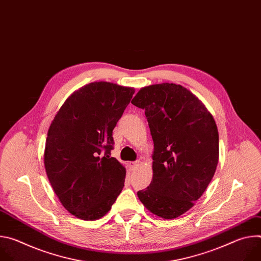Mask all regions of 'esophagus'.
<instances>
[{"mask_svg":"<svg viewBox=\"0 0 261 261\" xmlns=\"http://www.w3.org/2000/svg\"><path fill=\"white\" fill-rule=\"evenodd\" d=\"M140 165V162L139 161H135V162H130V166L132 168H137L138 166Z\"/></svg>","mask_w":261,"mask_h":261,"instance_id":"34e87169","label":"esophagus"}]
</instances>
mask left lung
<instances>
[{"instance_id":"1","label":"left lung","mask_w":261,"mask_h":261,"mask_svg":"<svg viewBox=\"0 0 261 261\" xmlns=\"http://www.w3.org/2000/svg\"><path fill=\"white\" fill-rule=\"evenodd\" d=\"M131 103L144 109L154 141L153 178L137 192L158 217L174 219L194 206L219 161V134L205 105L175 84L141 88Z\"/></svg>"}]
</instances>
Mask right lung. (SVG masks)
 Returning <instances> with one entry per match:
<instances>
[{"mask_svg": "<svg viewBox=\"0 0 261 261\" xmlns=\"http://www.w3.org/2000/svg\"><path fill=\"white\" fill-rule=\"evenodd\" d=\"M134 88L95 82L72 93L54 118L45 141L44 167L62 205L94 221L105 216L123 190L126 168L113 150V130Z\"/></svg>", "mask_w": 261, "mask_h": 261, "instance_id": "1", "label": "right lung"}]
</instances>
